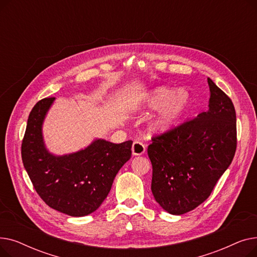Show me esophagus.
<instances>
[{
    "label": "esophagus",
    "instance_id": "34e87169",
    "mask_svg": "<svg viewBox=\"0 0 257 257\" xmlns=\"http://www.w3.org/2000/svg\"><path fill=\"white\" fill-rule=\"evenodd\" d=\"M146 152V147L143 143L136 141L132 145V154L133 155H142Z\"/></svg>",
    "mask_w": 257,
    "mask_h": 257
}]
</instances>
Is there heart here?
<instances>
[{"instance_id":"b5f03b06","label":"heart","mask_w":257,"mask_h":257,"mask_svg":"<svg viewBox=\"0 0 257 257\" xmlns=\"http://www.w3.org/2000/svg\"><path fill=\"white\" fill-rule=\"evenodd\" d=\"M190 102V94L184 89L174 91L168 87H158L151 91L147 100L149 109H161L154 127L158 131H167L176 125Z\"/></svg>"}]
</instances>
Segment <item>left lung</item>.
<instances>
[{
	"label": "left lung",
	"mask_w": 257,
	"mask_h": 257,
	"mask_svg": "<svg viewBox=\"0 0 257 257\" xmlns=\"http://www.w3.org/2000/svg\"><path fill=\"white\" fill-rule=\"evenodd\" d=\"M207 81L209 109L154 134L148 147L152 194L172 214H183L203 203L235 154L233 103L211 79Z\"/></svg>",
	"instance_id": "1"
}]
</instances>
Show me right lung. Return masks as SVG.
<instances>
[{
	"label": "right lung",
	"instance_id": "add662e5",
	"mask_svg": "<svg viewBox=\"0 0 257 257\" xmlns=\"http://www.w3.org/2000/svg\"><path fill=\"white\" fill-rule=\"evenodd\" d=\"M55 98L38 101L29 114L22 142L24 167L38 196L51 208L72 217L97 210L115 175L131 157L132 141L93 142L77 153L54 156L45 148L42 124Z\"/></svg>",
	"mask_w": 257,
	"mask_h": 257
}]
</instances>
